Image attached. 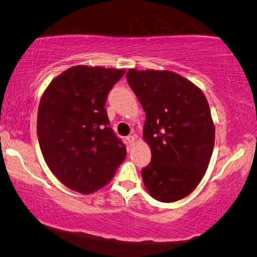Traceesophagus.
<instances>
[{
	"mask_svg": "<svg viewBox=\"0 0 257 257\" xmlns=\"http://www.w3.org/2000/svg\"><path fill=\"white\" fill-rule=\"evenodd\" d=\"M126 141H127L128 145H133L134 141H136V137H134V136H128V137H126Z\"/></svg>",
	"mask_w": 257,
	"mask_h": 257,
	"instance_id": "obj_1",
	"label": "esophagus"
}]
</instances>
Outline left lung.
<instances>
[{"label":"left lung","mask_w":257,"mask_h":257,"mask_svg":"<svg viewBox=\"0 0 257 257\" xmlns=\"http://www.w3.org/2000/svg\"><path fill=\"white\" fill-rule=\"evenodd\" d=\"M126 80L146 111L143 137L151 163L142 169L147 190L170 203L195 190L208 169L214 125L204 93L169 71L128 70Z\"/></svg>","instance_id":"left-lung-1"}]
</instances>
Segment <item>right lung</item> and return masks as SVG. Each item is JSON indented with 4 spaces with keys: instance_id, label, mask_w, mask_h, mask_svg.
Segmentation results:
<instances>
[{
    "instance_id": "add662e5",
    "label": "right lung",
    "mask_w": 257,
    "mask_h": 257,
    "mask_svg": "<svg viewBox=\"0 0 257 257\" xmlns=\"http://www.w3.org/2000/svg\"><path fill=\"white\" fill-rule=\"evenodd\" d=\"M124 70L73 66L54 79L40 99L37 137L49 169L82 194L111 181L126 147L110 127L105 103Z\"/></svg>"
}]
</instances>
